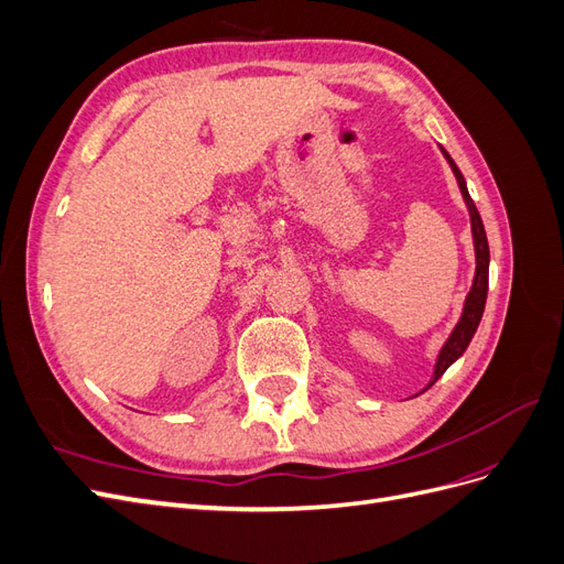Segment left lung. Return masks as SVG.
I'll return each instance as SVG.
<instances>
[{
	"label": "left lung",
	"instance_id": "8db88e82",
	"mask_svg": "<svg viewBox=\"0 0 564 564\" xmlns=\"http://www.w3.org/2000/svg\"><path fill=\"white\" fill-rule=\"evenodd\" d=\"M440 150H442V155L447 158V162L452 166V172H454V176L458 181V187H460V195H464L468 214H470V230H473V245H475V280H473V286H470V292L466 296L464 313H460V319H458V324L454 327V332L449 334L447 344L442 346V350L437 355V362H435L433 379H431V383L425 386V388H431L442 377V373H445L458 360V357L466 352L470 338L475 336L477 324H480V319H482L485 301H487V289H489V245H487L482 218H480V214H477L475 202L468 195L464 174L458 172V166L449 158V152L445 148H440Z\"/></svg>",
	"mask_w": 564,
	"mask_h": 564
}]
</instances>
